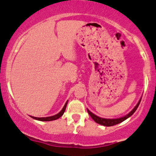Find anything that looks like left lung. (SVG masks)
<instances>
[{"mask_svg":"<svg viewBox=\"0 0 156 156\" xmlns=\"http://www.w3.org/2000/svg\"><path fill=\"white\" fill-rule=\"evenodd\" d=\"M140 100L141 99H140V101H138V103L137 104V105L134 108V109L132 110V111H131L129 114H128L127 115L125 116V117L118 118V119H104V118L99 117H97V116L95 115L94 114H93V113L90 112V111L88 109H87V112H88V114H90V116L92 117V119H93L95 122H97V123L100 124V125L105 126H112L117 125V124L120 123V122H122V121L126 120V119H128L129 117H131V116H132V114L135 112V111L137 110V108H138L139 105H140Z\"/></svg>","mask_w":156,"mask_h":156,"instance_id":"left-lung-1","label":"left lung"}]
</instances>
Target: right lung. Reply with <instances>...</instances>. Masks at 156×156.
I'll return each instance as SVG.
<instances>
[{
	"instance_id": "obj_1",
	"label": "right lung",
	"mask_w": 156,
	"mask_h": 156,
	"mask_svg": "<svg viewBox=\"0 0 156 156\" xmlns=\"http://www.w3.org/2000/svg\"><path fill=\"white\" fill-rule=\"evenodd\" d=\"M67 103H68V101H67L66 102L64 107L63 108V109L61 110V111H60V113H58V114H56V115H55V116H51V117H31L34 118V119H37V120H39V121H51V120H55V119H58V118H60L62 115H63V113H64V111H65V110H66V108Z\"/></svg>"
}]
</instances>
